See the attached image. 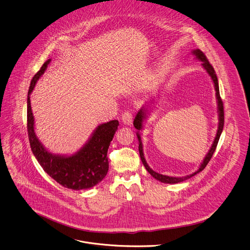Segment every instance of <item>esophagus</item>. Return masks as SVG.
Segmentation results:
<instances>
[{
  "label": "esophagus",
  "instance_id": "34e87169",
  "mask_svg": "<svg viewBox=\"0 0 250 250\" xmlns=\"http://www.w3.org/2000/svg\"><path fill=\"white\" fill-rule=\"evenodd\" d=\"M122 122L126 125H130L132 124V114L129 111H125L123 115H122Z\"/></svg>",
  "mask_w": 250,
  "mask_h": 250
}]
</instances>
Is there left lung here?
<instances>
[{
	"label": "left lung",
	"instance_id": "left-lung-1",
	"mask_svg": "<svg viewBox=\"0 0 250 250\" xmlns=\"http://www.w3.org/2000/svg\"><path fill=\"white\" fill-rule=\"evenodd\" d=\"M193 53L197 56L198 59H200L201 61H203L202 65L204 66V68L207 70V72L209 74V76L211 77L213 83H214V86H215V90H216V97H217V100H218V112H219V125H218V129H217V133H216V136H215V139H214V142L208 152V154L207 155V157L205 158L203 164L201 165L200 168L198 171H196L195 173L191 174L190 176H186V177H170V176H167V175H163V174H160L156 171H154L153 169L150 168V167L147 165L146 161H145V158H144V155H143V150H142V143H141V138H140V135L137 133V138H138V141H139V146H138V149H139V154H140V158H141V161L145 167V168L147 169V171L153 176L155 177L157 180L161 181V182H164V183H170V184H175V183H179V182H182L194 175H196L197 173H199L200 171L204 170L205 167L208 166V162L211 160L212 156H213V153L215 152V149L217 147V144H218V141H219V138H220V135H221V132L223 130V126H224V106H223V101L221 99V96H220V93H219V85H218V79H217V76L215 74V71H214V68L212 67V65L208 62V59L207 58L206 54L201 50V49H195L193 50ZM146 111L145 109H141L140 111H138V113L136 114L135 118H134V121H133V125L136 129L140 130L142 128V123L146 117Z\"/></svg>",
	"mask_w": 250,
	"mask_h": 250
}]
</instances>
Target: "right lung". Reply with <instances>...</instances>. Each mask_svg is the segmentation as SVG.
Segmentation results:
<instances>
[{
    "mask_svg": "<svg viewBox=\"0 0 250 250\" xmlns=\"http://www.w3.org/2000/svg\"><path fill=\"white\" fill-rule=\"evenodd\" d=\"M49 62L50 59L46 60L33 77L28 90L27 130L30 146L41 167L57 183L72 190L88 189L101 182L108 172V148L118 129L119 122L114 120L98 125L88 142L73 156L61 157L48 153L34 132L30 94Z\"/></svg>",
    "mask_w": 250,
    "mask_h": 250,
    "instance_id": "obj_1",
    "label": "right lung"
}]
</instances>
